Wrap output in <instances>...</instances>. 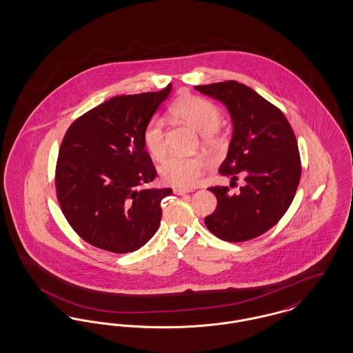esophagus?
I'll return each instance as SVG.
<instances>
[{
	"mask_svg": "<svg viewBox=\"0 0 353 353\" xmlns=\"http://www.w3.org/2000/svg\"><path fill=\"white\" fill-rule=\"evenodd\" d=\"M173 192H174V194H186V193H190V192H193L192 189H183V188H174L173 189Z\"/></svg>",
	"mask_w": 353,
	"mask_h": 353,
	"instance_id": "34e87169",
	"label": "esophagus"
}]
</instances>
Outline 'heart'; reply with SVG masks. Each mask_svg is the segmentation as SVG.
Here are the masks:
<instances>
[{"instance_id":"1","label":"heart","mask_w":353,"mask_h":353,"mask_svg":"<svg viewBox=\"0 0 353 353\" xmlns=\"http://www.w3.org/2000/svg\"><path fill=\"white\" fill-rule=\"evenodd\" d=\"M172 112L177 119L193 127L201 134L202 144L210 148L216 143L222 112L213 101L201 97H185L176 101ZM141 140L144 148L154 160H163L168 151L164 123L152 118L143 128ZM205 172V161L200 156L170 154L160 167V176L164 183L179 188H193L200 183Z\"/></svg>"}]
</instances>
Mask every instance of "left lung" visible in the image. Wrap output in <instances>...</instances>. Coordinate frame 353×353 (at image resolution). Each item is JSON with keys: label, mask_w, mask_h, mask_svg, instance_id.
<instances>
[{"label": "left lung", "mask_w": 353, "mask_h": 353, "mask_svg": "<svg viewBox=\"0 0 353 353\" xmlns=\"http://www.w3.org/2000/svg\"><path fill=\"white\" fill-rule=\"evenodd\" d=\"M197 91L225 103L234 131L228 157L219 172L246 184L238 193L228 186H210L216 210L205 219L219 239L245 242L266 233L285 216L301 181L298 141L285 114L250 87L235 81L196 85Z\"/></svg>", "instance_id": "8db88e82"}]
</instances>
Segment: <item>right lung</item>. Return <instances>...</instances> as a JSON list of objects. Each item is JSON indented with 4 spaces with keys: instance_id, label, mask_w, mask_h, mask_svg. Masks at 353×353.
<instances>
[{
    "instance_id": "1",
    "label": "right lung",
    "mask_w": 353,
    "mask_h": 353,
    "mask_svg": "<svg viewBox=\"0 0 353 353\" xmlns=\"http://www.w3.org/2000/svg\"><path fill=\"white\" fill-rule=\"evenodd\" d=\"M114 97L72 121L63 136L55 192L72 230L115 254L134 252L157 232L172 189H140L157 172L141 132L170 92Z\"/></svg>"
}]
</instances>
